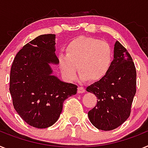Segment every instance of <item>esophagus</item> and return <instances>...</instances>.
Here are the masks:
<instances>
[{
    "label": "esophagus",
    "instance_id": "1",
    "mask_svg": "<svg viewBox=\"0 0 148 148\" xmlns=\"http://www.w3.org/2000/svg\"><path fill=\"white\" fill-rule=\"evenodd\" d=\"M84 91H85V88L83 86H82V85H79V88H78V92H79V93H84Z\"/></svg>",
    "mask_w": 148,
    "mask_h": 148
}]
</instances>
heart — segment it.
<instances>
[{"mask_svg": "<svg viewBox=\"0 0 148 148\" xmlns=\"http://www.w3.org/2000/svg\"><path fill=\"white\" fill-rule=\"evenodd\" d=\"M114 51L109 43L97 38L79 36L72 40L65 54L58 56L62 74L69 80L75 79L77 70L82 79L90 82L103 79L113 64Z\"/></svg>", "mask_w": 148, "mask_h": 148, "instance_id": "heart-1", "label": "heart"}]
</instances>
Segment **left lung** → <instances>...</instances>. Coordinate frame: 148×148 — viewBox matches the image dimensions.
Returning a JSON list of instances; mask_svg holds the SVG:
<instances>
[{
	"instance_id": "8db88e82",
	"label": "left lung",
	"mask_w": 148,
	"mask_h": 148,
	"mask_svg": "<svg viewBox=\"0 0 148 148\" xmlns=\"http://www.w3.org/2000/svg\"><path fill=\"white\" fill-rule=\"evenodd\" d=\"M86 90L98 99L88 114L97 129L112 130L130 117L136 92V69L130 53L119 42L114 45L113 64L108 74Z\"/></svg>"
}]
</instances>
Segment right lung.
<instances>
[{
	"instance_id": "right-lung-1",
	"label": "right lung",
	"mask_w": 148,
	"mask_h": 148,
	"mask_svg": "<svg viewBox=\"0 0 148 148\" xmlns=\"http://www.w3.org/2000/svg\"><path fill=\"white\" fill-rule=\"evenodd\" d=\"M55 35H40L16 54L10 70V92L20 117L31 127L47 128L58 121L63 103L77 93L76 84L51 75L49 64H58Z\"/></svg>"
}]
</instances>
